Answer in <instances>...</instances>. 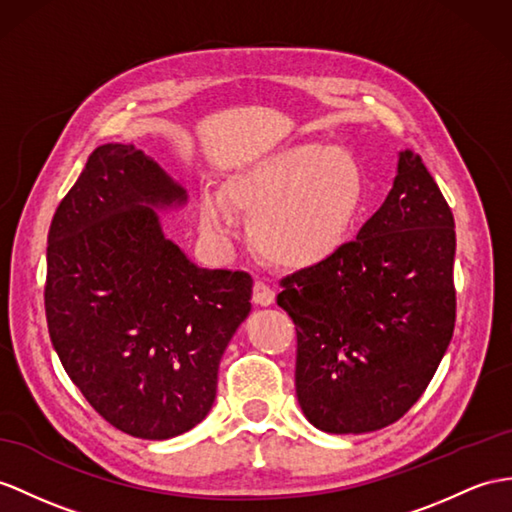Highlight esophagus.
<instances>
[{"label":"esophagus","instance_id":"obj_1","mask_svg":"<svg viewBox=\"0 0 512 512\" xmlns=\"http://www.w3.org/2000/svg\"><path fill=\"white\" fill-rule=\"evenodd\" d=\"M252 297H254L256 304L269 306V304H273V299H276V289H273V286L265 280H256Z\"/></svg>","mask_w":512,"mask_h":512}]
</instances>
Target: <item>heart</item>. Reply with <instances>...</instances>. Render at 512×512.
<instances>
[{
    "mask_svg": "<svg viewBox=\"0 0 512 512\" xmlns=\"http://www.w3.org/2000/svg\"><path fill=\"white\" fill-rule=\"evenodd\" d=\"M363 195L356 158L321 143L282 147L226 182L228 202L252 215L254 247L284 267H308L334 254L354 228ZM199 226L210 236L230 234V206L217 191L199 197Z\"/></svg>",
    "mask_w": 512,
    "mask_h": 512,
    "instance_id": "heart-1",
    "label": "heart"
}]
</instances>
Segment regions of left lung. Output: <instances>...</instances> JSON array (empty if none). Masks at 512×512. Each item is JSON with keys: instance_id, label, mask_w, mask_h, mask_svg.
Here are the masks:
<instances>
[{"instance_id": "8db88e82", "label": "left lung", "mask_w": 512, "mask_h": 512, "mask_svg": "<svg viewBox=\"0 0 512 512\" xmlns=\"http://www.w3.org/2000/svg\"><path fill=\"white\" fill-rule=\"evenodd\" d=\"M454 215L417 154L356 241L280 280L297 330L295 393L306 419L363 434L404 417L426 391L456 321Z\"/></svg>"}]
</instances>
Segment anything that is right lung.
<instances>
[{
  "label": "right lung",
  "instance_id": "add662e5",
  "mask_svg": "<svg viewBox=\"0 0 512 512\" xmlns=\"http://www.w3.org/2000/svg\"><path fill=\"white\" fill-rule=\"evenodd\" d=\"M186 191L134 145H99L47 234L45 317L71 382L110 426L162 441L213 408L252 276L204 269L154 210Z\"/></svg>",
  "mask_w": 512,
  "mask_h": 512
}]
</instances>
